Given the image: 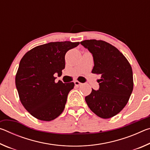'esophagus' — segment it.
I'll return each mask as SVG.
<instances>
[{
	"instance_id": "34e87169",
	"label": "esophagus",
	"mask_w": 150,
	"mask_h": 150,
	"mask_svg": "<svg viewBox=\"0 0 150 150\" xmlns=\"http://www.w3.org/2000/svg\"><path fill=\"white\" fill-rule=\"evenodd\" d=\"M74 83H75V85H76V86H81V85H82V84L83 83H80L79 81H74Z\"/></svg>"
}]
</instances>
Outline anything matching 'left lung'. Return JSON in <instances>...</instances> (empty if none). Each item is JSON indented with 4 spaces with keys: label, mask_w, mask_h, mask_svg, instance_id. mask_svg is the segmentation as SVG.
<instances>
[{
    "label": "left lung",
    "mask_w": 150,
    "mask_h": 150,
    "mask_svg": "<svg viewBox=\"0 0 150 150\" xmlns=\"http://www.w3.org/2000/svg\"><path fill=\"white\" fill-rule=\"evenodd\" d=\"M93 54L92 73L99 75V89H92L85 97L89 108L104 119L118 114L128 103L133 91L132 69L117 48L103 40H87L81 42Z\"/></svg>",
    "instance_id": "1"
}]
</instances>
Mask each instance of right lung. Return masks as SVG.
Wrapping results in <instances>:
<instances>
[{
	"label": "right lung",
	"instance_id": "add662e5",
	"mask_svg": "<svg viewBox=\"0 0 150 150\" xmlns=\"http://www.w3.org/2000/svg\"><path fill=\"white\" fill-rule=\"evenodd\" d=\"M79 44L69 41L50 42L26 53L20 60L15 83L22 105L32 116L51 121L62 113L74 83H55L54 74L62 75L67 51Z\"/></svg>",
	"mask_w": 150,
	"mask_h": 150
}]
</instances>
